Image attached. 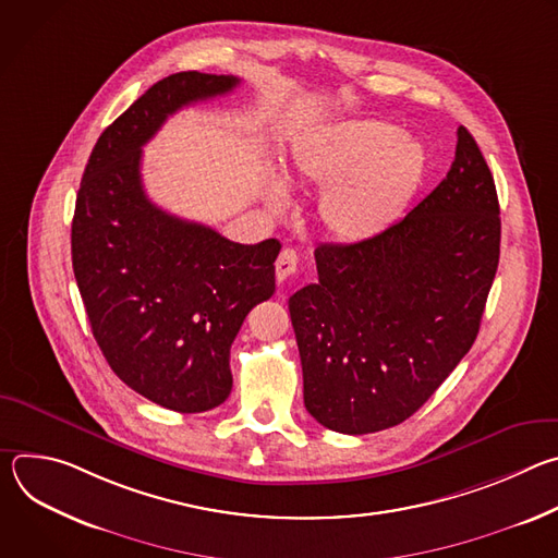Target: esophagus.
<instances>
[{
    "label": "esophagus",
    "instance_id": "obj_1",
    "mask_svg": "<svg viewBox=\"0 0 558 558\" xmlns=\"http://www.w3.org/2000/svg\"><path fill=\"white\" fill-rule=\"evenodd\" d=\"M295 271H298V254L293 250H282L278 260H276V278H278V282H284Z\"/></svg>",
    "mask_w": 558,
    "mask_h": 558
}]
</instances>
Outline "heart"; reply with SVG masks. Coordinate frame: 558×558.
I'll return each instance as SVG.
<instances>
[{
	"mask_svg": "<svg viewBox=\"0 0 558 558\" xmlns=\"http://www.w3.org/2000/svg\"><path fill=\"white\" fill-rule=\"evenodd\" d=\"M426 170L424 147L379 119L333 123L298 145L287 163V183L322 187L317 216L344 243H362L386 231L415 194ZM271 211L289 207V190L267 177Z\"/></svg>",
	"mask_w": 558,
	"mask_h": 558,
	"instance_id": "b5f03b06",
	"label": "heart"
}]
</instances>
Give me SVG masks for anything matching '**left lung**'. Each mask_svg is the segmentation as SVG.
<instances>
[{"mask_svg":"<svg viewBox=\"0 0 558 558\" xmlns=\"http://www.w3.org/2000/svg\"><path fill=\"white\" fill-rule=\"evenodd\" d=\"M499 243L495 179L461 125L446 179L371 241L317 247V282L289 298L306 411L344 435L420 411L480 333Z\"/></svg>","mask_w":558,"mask_h":558,"instance_id":"8db88e82","label":"left lung"}]
</instances>
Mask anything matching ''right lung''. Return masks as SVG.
Wrapping results in <instances>:
<instances>
[{
  "label": "right lung",
  "instance_id": "right-lung-1",
  "mask_svg": "<svg viewBox=\"0 0 558 558\" xmlns=\"http://www.w3.org/2000/svg\"><path fill=\"white\" fill-rule=\"evenodd\" d=\"M238 84L196 70L154 84L99 136L74 205L72 269L93 336L121 381L177 413L229 397V349L276 291L280 243H231L156 207L143 190L141 147L177 110Z\"/></svg>",
  "mask_w": 558,
  "mask_h": 558
}]
</instances>
